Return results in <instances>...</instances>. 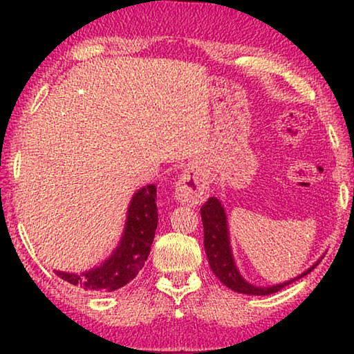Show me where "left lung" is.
I'll return each instance as SVG.
<instances>
[{
	"instance_id": "1",
	"label": "left lung",
	"mask_w": 354,
	"mask_h": 354,
	"mask_svg": "<svg viewBox=\"0 0 354 354\" xmlns=\"http://www.w3.org/2000/svg\"><path fill=\"white\" fill-rule=\"evenodd\" d=\"M156 227H158V206L156 185L148 184L134 192L131 198L127 225L118 247L98 267L82 273L56 272L61 279L91 290H117L127 286L139 273L151 250Z\"/></svg>"
}]
</instances>
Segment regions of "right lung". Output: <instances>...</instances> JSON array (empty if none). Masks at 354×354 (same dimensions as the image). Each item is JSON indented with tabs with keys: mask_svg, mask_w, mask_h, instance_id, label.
<instances>
[{
	"mask_svg": "<svg viewBox=\"0 0 354 354\" xmlns=\"http://www.w3.org/2000/svg\"><path fill=\"white\" fill-rule=\"evenodd\" d=\"M201 220H203V231H205V250L207 254L209 266L212 272L221 283L230 289L247 293V295H268L274 293L279 289H283L284 284H278L273 287H254L248 283H245L232 261V254L230 250V239H227V226H226V215L221 203L212 196L205 205L201 206ZM314 268V267H313ZM313 268L304 272L301 277L308 274Z\"/></svg>",
	"mask_w": 354,
	"mask_h": 354,
	"instance_id": "right-lung-1",
	"label": "right lung"
}]
</instances>
